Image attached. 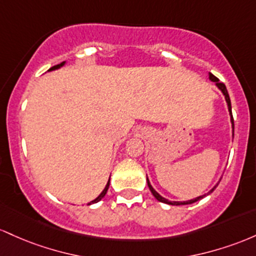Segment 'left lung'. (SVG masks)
Wrapping results in <instances>:
<instances>
[{
    "label": "left lung",
    "mask_w": 256,
    "mask_h": 256,
    "mask_svg": "<svg viewBox=\"0 0 256 256\" xmlns=\"http://www.w3.org/2000/svg\"><path fill=\"white\" fill-rule=\"evenodd\" d=\"M208 76H209V80H210L212 82H214L215 86H216V87L219 88V90H221V93H222L224 96H225L226 102H228V112H230V120H231V126H232V138H234V117H232V111H231V100H230L228 90H226V86L224 84V83H221V82L219 81V80H218L216 77H215L214 74H212L210 72L208 74ZM146 180H148V188H150L151 194H154V198H156L157 200H160V202H162V203H166V204H170V206H184V204H192V203H194V202H197V200H202L203 197H206V196H208V194H210L212 192H213V191L215 190V188H216V186L219 185V182H220L221 179L219 180V182H216V185H214V188H212V190H209L208 192H206V194H202V196H198V197H196V198H192V200H166V198L160 196L158 192H157L156 190H154V188H152V185L150 184V180H148V178H146Z\"/></svg>",
    "instance_id": "8db88e82"
}]
</instances>
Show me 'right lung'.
Wrapping results in <instances>:
<instances>
[{
	"label": "right lung",
	"mask_w": 256,
	"mask_h": 256,
	"mask_svg": "<svg viewBox=\"0 0 256 256\" xmlns=\"http://www.w3.org/2000/svg\"><path fill=\"white\" fill-rule=\"evenodd\" d=\"M65 64H66V62H62V64H59V65H56V66H53V68H50V70H48V71H50H50H54V70H58V68H62V66H64ZM108 186H110V179H108V184H106V186H105V188H104V190H102V194H99V196H98V197L96 198V200H90V203H88V206H90V204H94V203H98V202H99V200H102V198H104V196H105V194H106V192H108Z\"/></svg>",
	"instance_id": "obj_1"
}]
</instances>
